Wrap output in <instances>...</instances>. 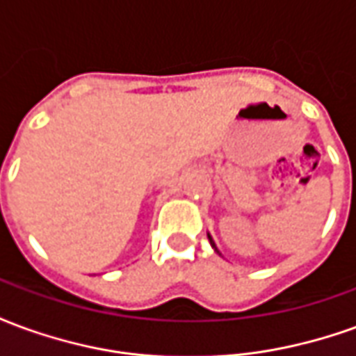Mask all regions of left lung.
I'll use <instances>...</instances> for the list:
<instances>
[{
  "label": "left lung",
  "mask_w": 356,
  "mask_h": 356,
  "mask_svg": "<svg viewBox=\"0 0 356 356\" xmlns=\"http://www.w3.org/2000/svg\"><path fill=\"white\" fill-rule=\"evenodd\" d=\"M208 238H209V244H211V248H213V250H216L217 254H219V250H217L216 242H213V238H211V234H208Z\"/></svg>",
  "instance_id": "obj_1"
}]
</instances>
